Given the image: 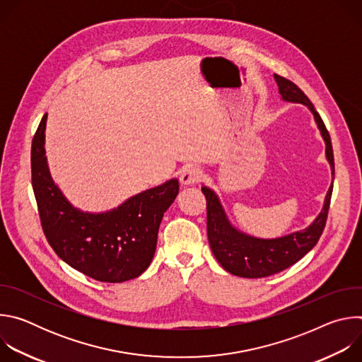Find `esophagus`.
<instances>
[{"label": "esophagus", "instance_id": "obj_1", "mask_svg": "<svg viewBox=\"0 0 362 362\" xmlns=\"http://www.w3.org/2000/svg\"><path fill=\"white\" fill-rule=\"evenodd\" d=\"M203 177V172L197 168V166H186L182 172H180V183L182 185H194L199 183Z\"/></svg>", "mask_w": 362, "mask_h": 362}]
</instances>
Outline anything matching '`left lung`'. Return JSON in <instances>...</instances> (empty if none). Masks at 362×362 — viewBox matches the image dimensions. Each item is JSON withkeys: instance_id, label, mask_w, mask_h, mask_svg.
<instances>
[{"instance_id": "8db88e82", "label": "left lung", "mask_w": 362, "mask_h": 362, "mask_svg": "<svg viewBox=\"0 0 362 362\" xmlns=\"http://www.w3.org/2000/svg\"><path fill=\"white\" fill-rule=\"evenodd\" d=\"M275 80L284 100L302 103L313 112L327 144L325 153L334 176L335 165L331 137L320 113L295 83L278 74H275ZM202 192L206 197V211H208V239L216 261L232 275L242 278H265L292 267L317 245L327 223L332 185L327 193L321 214L311 226L276 239H259L236 230L229 223L215 192L204 186Z\"/></svg>"}]
</instances>
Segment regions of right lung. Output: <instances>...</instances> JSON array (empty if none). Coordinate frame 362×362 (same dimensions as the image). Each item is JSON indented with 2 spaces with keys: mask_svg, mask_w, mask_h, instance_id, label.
I'll return each mask as SVG.
<instances>
[{
  "mask_svg": "<svg viewBox=\"0 0 362 362\" xmlns=\"http://www.w3.org/2000/svg\"><path fill=\"white\" fill-rule=\"evenodd\" d=\"M47 115L31 144V180L42 232L54 252L78 272L120 284L150 265L165 212L179 193L177 179L141 192L117 209L84 214L69 203L49 176L44 150Z\"/></svg>",
  "mask_w": 362,
  "mask_h": 362,
  "instance_id": "1",
  "label": "right lung"
}]
</instances>
